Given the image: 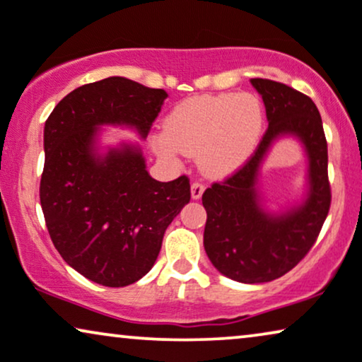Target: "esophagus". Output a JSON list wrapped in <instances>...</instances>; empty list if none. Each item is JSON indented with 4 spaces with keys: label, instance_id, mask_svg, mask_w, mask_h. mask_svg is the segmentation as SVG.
Wrapping results in <instances>:
<instances>
[{
    "label": "esophagus",
    "instance_id": "34e87169",
    "mask_svg": "<svg viewBox=\"0 0 362 362\" xmlns=\"http://www.w3.org/2000/svg\"><path fill=\"white\" fill-rule=\"evenodd\" d=\"M192 199L194 200H199L202 195H204V190H205V187L200 184V182H194V184H192Z\"/></svg>",
    "mask_w": 362,
    "mask_h": 362
}]
</instances>
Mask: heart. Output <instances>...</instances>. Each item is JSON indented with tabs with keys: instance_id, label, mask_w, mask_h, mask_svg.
<instances>
[{
	"instance_id": "heart-1",
	"label": "heart",
	"mask_w": 362,
	"mask_h": 362,
	"mask_svg": "<svg viewBox=\"0 0 362 362\" xmlns=\"http://www.w3.org/2000/svg\"><path fill=\"white\" fill-rule=\"evenodd\" d=\"M263 105L248 93L195 95L178 103L153 141L158 156L197 157L209 177H225L252 157L263 132Z\"/></svg>"
}]
</instances>
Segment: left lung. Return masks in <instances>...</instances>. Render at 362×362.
I'll list each match as a JSON object with an SVG mask.
<instances>
[{"mask_svg":"<svg viewBox=\"0 0 362 362\" xmlns=\"http://www.w3.org/2000/svg\"><path fill=\"white\" fill-rule=\"evenodd\" d=\"M250 83L262 95L268 129L245 165L202 195L206 210L204 247L221 274L240 283L273 281L290 272L315 245L331 205L327 144L316 104L290 86L269 79ZM296 136L308 157V195L281 214L262 210L257 192L261 163L272 142Z\"/></svg>","mask_w":362,"mask_h":362,"instance_id":"obj_1","label":"left lung"}]
</instances>
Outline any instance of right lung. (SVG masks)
Segmentation results:
<instances>
[{
    "mask_svg": "<svg viewBox=\"0 0 362 362\" xmlns=\"http://www.w3.org/2000/svg\"><path fill=\"white\" fill-rule=\"evenodd\" d=\"M167 95L112 76L72 90L45 124L47 231L64 262L103 286L132 285L151 272L167 226L190 202L189 177L152 178L139 146L104 156L95 147L100 125H127L146 139Z\"/></svg>",
    "mask_w": 362,
    "mask_h": 362,
    "instance_id": "obj_1",
    "label": "right lung"
}]
</instances>
